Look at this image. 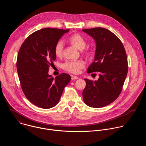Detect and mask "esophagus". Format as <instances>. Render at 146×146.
I'll list each match as a JSON object with an SVG mask.
<instances>
[{"label":"esophagus","mask_w":146,"mask_h":146,"mask_svg":"<svg viewBox=\"0 0 146 146\" xmlns=\"http://www.w3.org/2000/svg\"><path fill=\"white\" fill-rule=\"evenodd\" d=\"M78 78V77L77 76H72V80H77Z\"/></svg>","instance_id":"1"}]
</instances>
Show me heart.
Returning <instances> with one entry per match:
<instances>
[{
	"instance_id": "obj_1",
	"label": "heart",
	"mask_w": 146,
	"mask_h": 146,
	"mask_svg": "<svg viewBox=\"0 0 146 146\" xmlns=\"http://www.w3.org/2000/svg\"><path fill=\"white\" fill-rule=\"evenodd\" d=\"M68 40L69 42L77 48L79 50L84 49L86 46V41L81 35L79 34H73L71 35ZM64 48V43L62 40L58 41L55 44L54 47V52L57 57H60L62 56ZM86 53H89V50H85ZM86 66V63L84 60L81 59L77 60H66L62 65V68L65 70L73 73L78 74L81 72V70L84 69Z\"/></svg>"
}]
</instances>
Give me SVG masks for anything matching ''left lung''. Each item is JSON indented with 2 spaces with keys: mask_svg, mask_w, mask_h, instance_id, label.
<instances>
[{
  "mask_svg": "<svg viewBox=\"0 0 146 146\" xmlns=\"http://www.w3.org/2000/svg\"><path fill=\"white\" fill-rule=\"evenodd\" d=\"M82 31L92 37L96 44L94 62L87 73H100L97 81L84 79L83 99L90 107L102 108L114 102L121 92L128 70L126 51L119 38L107 29L99 27Z\"/></svg>",
  "mask_w": 146,
  "mask_h": 146,
  "instance_id": "obj_1",
  "label": "left lung"
}]
</instances>
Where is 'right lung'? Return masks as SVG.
I'll use <instances>...</instances> for the list:
<instances>
[{"instance_id":"right-lung-1","label":"right lung","mask_w":146,"mask_h":146,"mask_svg":"<svg viewBox=\"0 0 146 146\" xmlns=\"http://www.w3.org/2000/svg\"><path fill=\"white\" fill-rule=\"evenodd\" d=\"M69 29L46 28L30 35L21 46L17 68L21 86L26 98L43 109L53 108L59 102L71 77L62 73L55 79L48 74L56 59L54 47Z\"/></svg>"}]
</instances>
